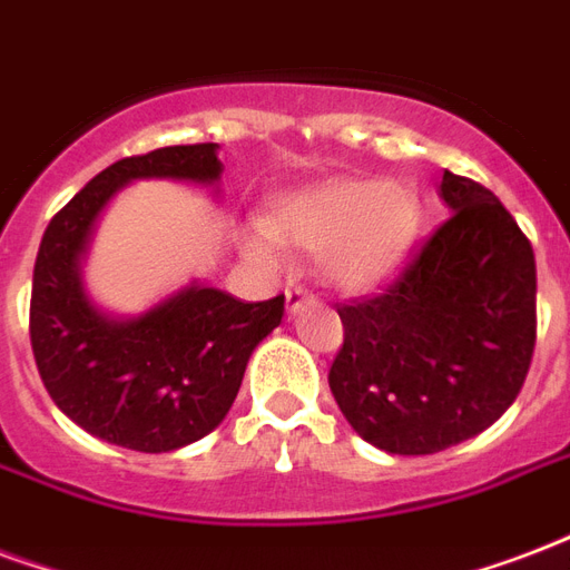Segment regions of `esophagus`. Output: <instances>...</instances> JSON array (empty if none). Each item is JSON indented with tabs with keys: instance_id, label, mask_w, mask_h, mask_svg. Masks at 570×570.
Returning a JSON list of instances; mask_svg holds the SVG:
<instances>
[{
	"instance_id": "obj_1",
	"label": "esophagus",
	"mask_w": 570,
	"mask_h": 570,
	"mask_svg": "<svg viewBox=\"0 0 570 570\" xmlns=\"http://www.w3.org/2000/svg\"><path fill=\"white\" fill-rule=\"evenodd\" d=\"M311 302H314V295L307 293L304 286H289V289H286V311H289L293 316L302 311L304 304H311Z\"/></svg>"
}]
</instances>
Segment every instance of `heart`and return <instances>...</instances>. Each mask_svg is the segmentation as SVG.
I'll return each mask as SVG.
<instances>
[{"label": "heart", "instance_id": "heart-1", "mask_svg": "<svg viewBox=\"0 0 570 570\" xmlns=\"http://www.w3.org/2000/svg\"><path fill=\"white\" fill-rule=\"evenodd\" d=\"M419 229V197L406 185L325 179L277 197L254 250L263 259H277L281 245L314 254L328 284L371 293L401 272Z\"/></svg>", "mask_w": 570, "mask_h": 570}]
</instances>
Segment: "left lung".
Segmentation results:
<instances>
[{
    "label": "left lung",
    "mask_w": 570,
    "mask_h": 570,
    "mask_svg": "<svg viewBox=\"0 0 570 570\" xmlns=\"http://www.w3.org/2000/svg\"><path fill=\"white\" fill-rule=\"evenodd\" d=\"M451 217L389 289L337 307L328 385L389 454H436L517 401L535 353V254L493 190L445 169Z\"/></svg>",
    "instance_id": "1"
}]
</instances>
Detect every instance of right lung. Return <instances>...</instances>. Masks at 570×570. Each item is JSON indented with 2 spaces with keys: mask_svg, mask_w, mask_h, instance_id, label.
I'll list each match as a JSON object with an SVG mask.
<instances>
[{
  "mask_svg": "<svg viewBox=\"0 0 570 570\" xmlns=\"http://www.w3.org/2000/svg\"><path fill=\"white\" fill-rule=\"evenodd\" d=\"M217 142L164 146L101 169L47 224L29 302V337L43 389L98 440L130 451H176L224 421L247 358L284 316V295L238 302L190 284L134 320H112L80 284V254L98 212L134 179H220Z\"/></svg>",
  "mask_w": 570,
  "mask_h": 570,
  "instance_id": "right-lung-1",
  "label": "right lung"
}]
</instances>
